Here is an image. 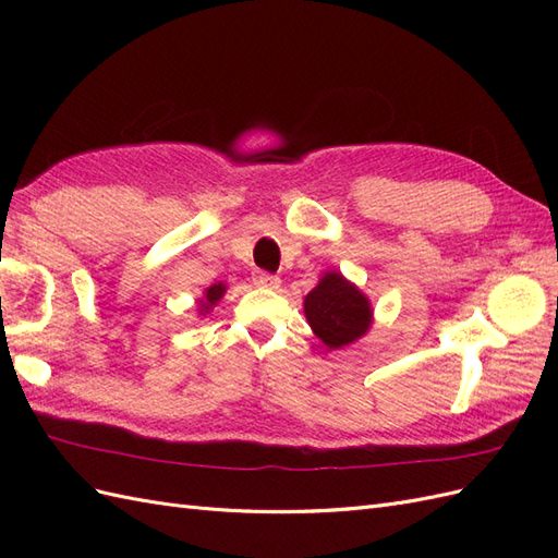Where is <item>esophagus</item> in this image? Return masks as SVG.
Returning <instances> with one entry per match:
<instances>
[{
	"instance_id": "1",
	"label": "esophagus",
	"mask_w": 558,
	"mask_h": 558,
	"mask_svg": "<svg viewBox=\"0 0 558 558\" xmlns=\"http://www.w3.org/2000/svg\"><path fill=\"white\" fill-rule=\"evenodd\" d=\"M253 283H256L258 289H279L281 279L275 277V275H269V272H256V275H253Z\"/></svg>"
}]
</instances>
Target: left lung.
Masks as SVG:
<instances>
[{
    "instance_id": "8db88e82",
    "label": "left lung",
    "mask_w": 558,
    "mask_h": 558,
    "mask_svg": "<svg viewBox=\"0 0 558 558\" xmlns=\"http://www.w3.org/2000/svg\"><path fill=\"white\" fill-rule=\"evenodd\" d=\"M302 307L312 332L328 349L359 342L375 320L373 302L340 269H328L305 295Z\"/></svg>"
}]
</instances>
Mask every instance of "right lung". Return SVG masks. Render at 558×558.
<instances>
[{
  "instance_id": "obj_1",
  "label": "right lung",
  "mask_w": 558,
  "mask_h": 558,
  "mask_svg": "<svg viewBox=\"0 0 558 558\" xmlns=\"http://www.w3.org/2000/svg\"><path fill=\"white\" fill-rule=\"evenodd\" d=\"M226 291H228V286L223 281L211 283L209 289H205V293H202V298L197 300V314L199 316H207L218 305V302H221Z\"/></svg>"
}]
</instances>
